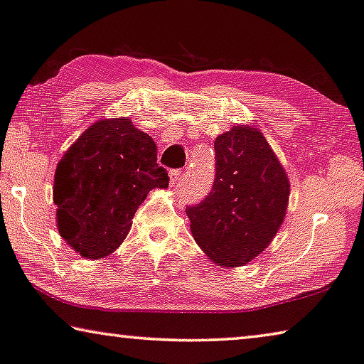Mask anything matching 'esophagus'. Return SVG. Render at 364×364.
I'll return each mask as SVG.
<instances>
[{
  "label": "esophagus",
  "instance_id": "esophagus-1",
  "mask_svg": "<svg viewBox=\"0 0 364 364\" xmlns=\"http://www.w3.org/2000/svg\"><path fill=\"white\" fill-rule=\"evenodd\" d=\"M181 176H183L181 170H171L170 171V184H171V186H176V184L180 183Z\"/></svg>",
  "mask_w": 364,
  "mask_h": 364
}]
</instances>
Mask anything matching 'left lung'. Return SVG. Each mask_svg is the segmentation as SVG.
Listing matches in <instances>:
<instances>
[{"instance_id": "left-lung-1", "label": "left lung", "mask_w": 364, "mask_h": 364, "mask_svg": "<svg viewBox=\"0 0 364 364\" xmlns=\"http://www.w3.org/2000/svg\"><path fill=\"white\" fill-rule=\"evenodd\" d=\"M215 178L188 205L194 240L215 264L243 267L264 252L283 224L289 180L257 127L234 126L214 142Z\"/></svg>"}]
</instances>
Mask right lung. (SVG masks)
I'll use <instances>...</instances> for the list:
<instances>
[{
	"label": "right lung",
	"mask_w": 364,
	"mask_h": 364,
	"mask_svg": "<svg viewBox=\"0 0 364 364\" xmlns=\"http://www.w3.org/2000/svg\"><path fill=\"white\" fill-rule=\"evenodd\" d=\"M156 145L126 117L97 121L58 161L57 229L83 258L101 259L126 240L135 210L154 188H168Z\"/></svg>",
	"instance_id": "right-lung-1"
}]
</instances>
